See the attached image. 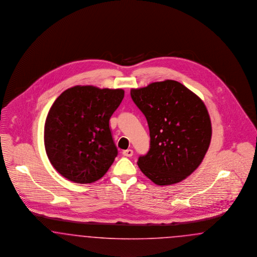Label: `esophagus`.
I'll list each match as a JSON object with an SVG mask.
<instances>
[{"instance_id": "obj_1", "label": "esophagus", "mask_w": 257, "mask_h": 257, "mask_svg": "<svg viewBox=\"0 0 257 257\" xmlns=\"http://www.w3.org/2000/svg\"><path fill=\"white\" fill-rule=\"evenodd\" d=\"M123 157H133V156H134V151H133V150H131V149L125 150V151H123Z\"/></svg>"}]
</instances>
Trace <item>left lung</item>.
I'll use <instances>...</instances> for the list:
<instances>
[{
    "instance_id": "1",
    "label": "left lung",
    "mask_w": 257,
    "mask_h": 257,
    "mask_svg": "<svg viewBox=\"0 0 257 257\" xmlns=\"http://www.w3.org/2000/svg\"><path fill=\"white\" fill-rule=\"evenodd\" d=\"M134 103L145 115L151 147L137 164L157 185L179 183L201 165L212 126L204 102L179 81L166 79L133 88Z\"/></svg>"
}]
</instances>
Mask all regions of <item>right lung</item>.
Returning a JSON list of instances; mask_svg holds the SVG:
<instances>
[{"instance_id":"right-lung-1","label":"right lung","mask_w":257,"mask_h":257,"mask_svg":"<svg viewBox=\"0 0 257 257\" xmlns=\"http://www.w3.org/2000/svg\"><path fill=\"white\" fill-rule=\"evenodd\" d=\"M123 96V89L77 85L55 100L45 122V150L62 177L85 184L105 175L118 155L109 119Z\"/></svg>"}]
</instances>
